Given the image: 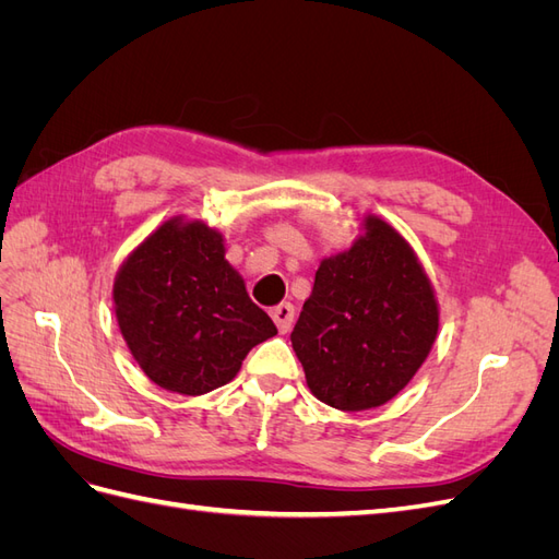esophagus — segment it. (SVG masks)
<instances>
[{
  "label": "esophagus",
  "instance_id": "esophagus-1",
  "mask_svg": "<svg viewBox=\"0 0 559 559\" xmlns=\"http://www.w3.org/2000/svg\"><path fill=\"white\" fill-rule=\"evenodd\" d=\"M270 317H273L280 333H286L294 324V306H292V302H280V306L270 310Z\"/></svg>",
  "mask_w": 559,
  "mask_h": 559
}]
</instances>
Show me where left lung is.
Returning <instances> with one entry per match:
<instances>
[{"label": "left lung", "instance_id": "obj_1", "mask_svg": "<svg viewBox=\"0 0 559 559\" xmlns=\"http://www.w3.org/2000/svg\"><path fill=\"white\" fill-rule=\"evenodd\" d=\"M319 263L292 345L310 392L337 411L378 408L413 380L438 333V302L415 251L378 216Z\"/></svg>", "mask_w": 559, "mask_h": 559}]
</instances>
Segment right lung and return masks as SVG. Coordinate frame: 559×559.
Wrapping results in <instances>:
<instances>
[{
  "instance_id": "obj_1",
  "label": "right lung",
  "mask_w": 559,
  "mask_h": 559,
  "mask_svg": "<svg viewBox=\"0 0 559 559\" xmlns=\"http://www.w3.org/2000/svg\"><path fill=\"white\" fill-rule=\"evenodd\" d=\"M118 329L151 382L186 396L230 382L277 326L226 261L222 233L181 216L134 249L114 282Z\"/></svg>"
}]
</instances>
